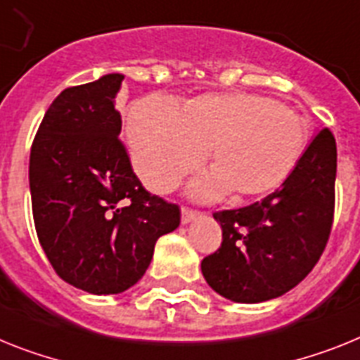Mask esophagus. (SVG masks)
<instances>
[{
	"label": "esophagus",
	"instance_id": "1",
	"mask_svg": "<svg viewBox=\"0 0 360 360\" xmlns=\"http://www.w3.org/2000/svg\"><path fill=\"white\" fill-rule=\"evenodd\" d=\"M199 214H201L199 210H194V208H190V207H183V208H181V221H183V223L194 221Z\"/></svg>",
	"mask_w": 360,
	"mask_h": 360
}]
</instances>
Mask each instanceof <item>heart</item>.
<instances>
[{
	"instance_id": "b5f03b06",
	"label": "heart",
	"mask_w": 360,
	"mask_h": 360,
	"mask_svg": "<svg viewBox=\"0 0 360 360\" xmlns=\"http://www.w3.org/2000/svg\"><path fill=\"white\" fill-rule=\"evenodd\" d=\"M131 157L153 192H168L205 161L216 170L192 186L198 198L262 195L278 188L306 150L307 128L297 111L249 93L203 95L183 111L172 98L148 96L128 119Z\"/></svg>"
}]
</instances>
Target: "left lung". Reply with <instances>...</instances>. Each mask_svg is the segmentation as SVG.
Returning <instances> with one entry per match:
<instances>
[{"mask_svg":"<svg viewBox=\"0 0 360 360\" xmlns=\"http://www.w3.org/2000/svg\"><path fill=\"white\" fill-rule=\"evenodd\" d=\"M337 143L328 128L313 137L297 168L262 201L214 212L221 247L201 273L221 297L256 304L282 297L315 267L331 234Z\"/></svg>","mask_w":360,"mask_h":360,"instance_id":"obj_1","label":"left lung"}]
</instances>
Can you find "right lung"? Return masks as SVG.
Returning <instances> with one entry per match:
<instances>
[{
  "label": "right lung",
  "instance_id": "1",
  "mask_svg": "<svg viewBox=\"0 0 360 360\" xmlns=\"http://www.w3.org/2000/svg\"><path fill=\"white\" fill-rule=\"evenodd\" d=\"M124 77L63 89L32 141V217L40 245L63 282L117 295L143 278L155 241L175 231L181 210L152 195L119 139L115 108Z\"/></svg>",
  "mask_w": 360,
  "mask_h": 360
}]
</instances>
